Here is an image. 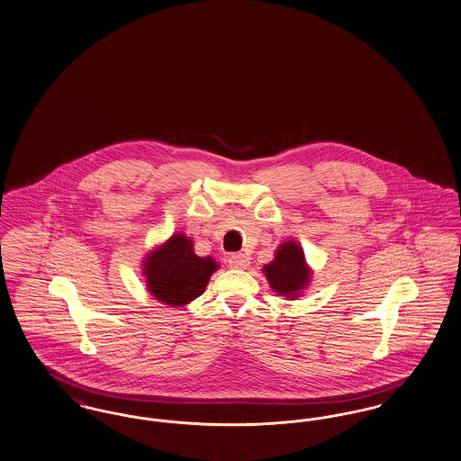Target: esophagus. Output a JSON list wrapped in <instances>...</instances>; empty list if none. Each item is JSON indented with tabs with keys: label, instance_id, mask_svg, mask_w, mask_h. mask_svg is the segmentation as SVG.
<instances>
[{
	"label": "esophagus",
	"instance_id": "34e87169",
	"mask_svg": "<svg viewBox=\"0 0 461 461\" xmlns=\"http://www.w3.org/2000/svg\"><path fill=\"white\" fill-rule=\"evenodd\" d=\"M228 263H230V266H231V267H237V269H243V267H247V266L250 264V261H249V258H247L245 254H241V252H239V254H231V256H230V259H228Z\"/></svg>",
	"mask_w": 461,
	"mask_h": 461
}]
</instances>
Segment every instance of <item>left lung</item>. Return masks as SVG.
Listing matches in <instances>:
<instances>
[{"mask_svg":"<svg viewBox=\"0 0 461 461\" xmlns=\"http://www.w3.org/2000/svg\"><path fill=\"white\" fill-rule=\"evenodd\" d=\"M263 271L269 286L288 299L299 297L311 282V267L304 259V250L294 240L284 241L276 249L275 259L266 264Z\"/></svg>","mask_w":461,"mask_h":461,"instance_id":"obj_1","label":"left lung"}]
</instances>
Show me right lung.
<instances>
[{
  "mask_svg": "<svg viewBox=\"0 0 461 461\" xmlns=\"http://www.w3.org/2000/svg\"><path fill=\"white\" fill-rule=\"evenodd\" d=\"M218 267L212 258H198L194 241L183 233H175L145 258L143 275L157 301L181 307L203 294Z\"/></svg>",
  "mask_w": 461,
  "mask_h": 461,
  "instance_id": "obj_1",
  "label": "right lung"
}]
</instances>
